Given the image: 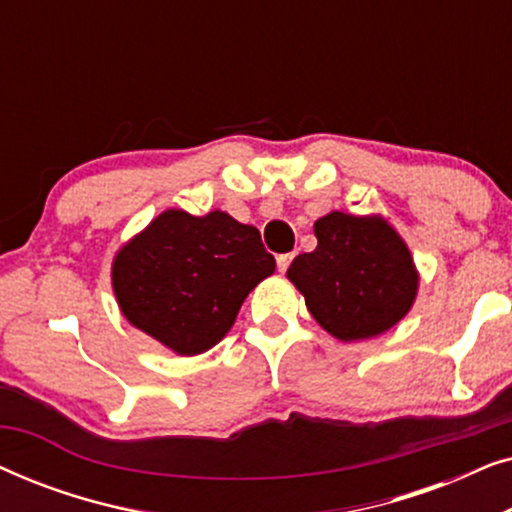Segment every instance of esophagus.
I'll return each mask as SVG.
<instances>
[{
	"mask_svg": "<svg viewBox=\"0 0 512 512\" xmlns=\"http://www.w3.org/2000/svg\"><path fill=\"white\" fill-rule=\"evenodd\" d=\"M291 261H293V254H279V256H277V268H279V272L289 270Z\"/></svg>",
	"mask_w": 512,
	"mask_h": 512,
	"instance_id": "esophagus-1",
	"label": "esophagus"
}]
</instances>
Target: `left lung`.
<instances>
[{
  "label": "left lung",
  "mask_w": 512,
  "mask_h": 512,
  "mask_svg": "<svg viewBox=\"0 0 512 512\" xmlns=\"http://www.w3.org/2000/svg\"><path fill=\"white\" fill-rule=\"evenodd\" d=\"M317 249L286 275L314 319L338 340L389 331L415 303L417 270L401 235L380 216L331 212L314 223Z\"/></svg>",
  "instance_id": "obj_1"
}]
</instances>
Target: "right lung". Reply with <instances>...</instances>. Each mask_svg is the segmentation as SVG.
<instances>
[{
  "label": "right lung",
  "mask_w": 512,
  "mask_h": 512,
  "mask_svg": "<svg viewBox=\"0 0 512 512\" xmlns=\"http://www.w3.org/2000/svg\"><path fill=\"white\" fill-rule=\"evenodd\" d=\"M275 272L261 233L226 212L167 209L114 258V293L132 326L177 354L214 347L254 286Z\"/></svg>",
  "instance_id": "1"
}]
</instances>
